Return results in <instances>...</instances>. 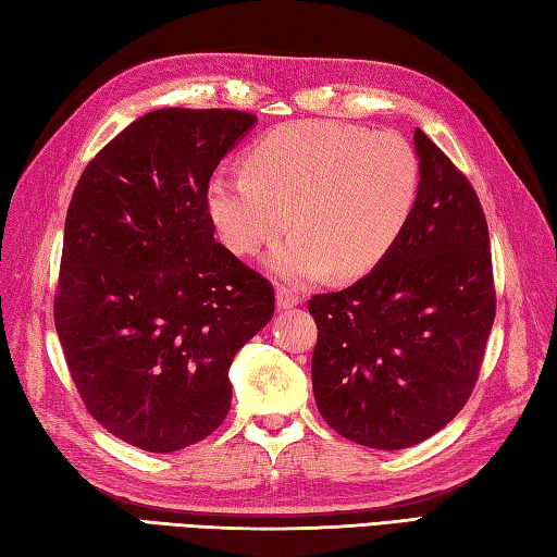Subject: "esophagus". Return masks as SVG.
I'll return each instance as SVG.
<instances>
[{"instance_id":"1","label":"esophagus","mask_w":557,"mask_h":557,"mask_svg":"<svg viewBox=\"0 0 557 557\" xmlns=\"http://www.w3.org/2000/svg\"><path fill=\"white\" fill-rule=\"evenodd\" d=\"M300 302H302V295L293 286H288V283H283V286L276 288V305L281 310L295 308V305H300Z\"/></svg>"}]
</instances>
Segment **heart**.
<instances>
[{
	"label": "heart",
	"instance_id": "obj_1",
	"mask_svg": "<svg viewBox=\"0 0 557 557\" xmlns=\"http://www.w3.org/2000/svg\"><path fill=\"white\" fill-rule=\"evenodd\" d=\"M245 170L209 183L211 221L240 257L259 255L293 223L295 233L269 257L293 281L372 271L404 233L421 183L401 134L344 122L281 124L249 149Z\"/></svg>",
	"mask_w": 557,
	"mask_h": 557
}]
</instances>
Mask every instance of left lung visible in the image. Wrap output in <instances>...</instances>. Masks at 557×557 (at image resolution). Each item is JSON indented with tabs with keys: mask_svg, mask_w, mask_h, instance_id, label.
Here are the masks:
<instances>
[{
	"mask_svg": "<svg viewBox=\"0 0 557 557\" xmlns=\"http://www.w3.org/2000/svg\"><path fill=\"white\" fill-rule=\"evenodd\" d=\"M421 183L387 257L338 293L312 295V392L338 435L404 449L457 416L495 320L485 213L467 175L413 134Z\"/></svg>",
	"mask_w": 557,
	"mask_h": 557,
	"instance_id": "1",
	"label": "left lung"
}]
</instances>
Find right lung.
Here are the masks:
<instances>
[{
  "label": "right lung",
  "instance_id": "obj_1",
  "mask_svg": "<svg viewBox=\"0 0 557 557\" xmlns=\"http://www.w3.org/2000/svg\"><path fill=\"white\" fill-rule=\"evenodd\" d=\"M255 122L153 110L78 177L54 326L88 413L132 447L209 437L228 416L235 354L274 317V286L215 243L207 207L213 170Z\"/></svg>",
  "mask_w": 557,
  "mask_h": 557
}]
</instances>
